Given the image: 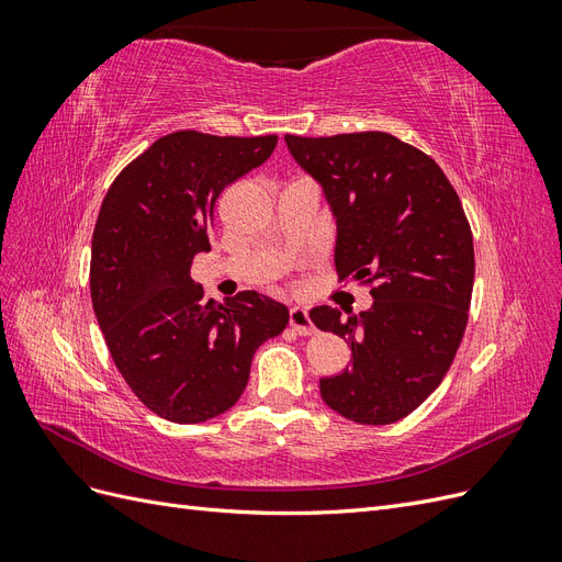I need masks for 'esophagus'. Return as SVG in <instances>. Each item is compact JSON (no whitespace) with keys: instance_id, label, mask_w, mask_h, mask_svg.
I'll list each match as a JSON object with an SVG mask.
<instances>
[{"instance_id":"34e87169","label":"esophagus","mask_w":562,"mask_h":562,"mask_svg":"<svg viewBox=\"0 0 562 562\" xmlns=\"http://www.w3.org/2000/svg\"><path fill=\"white\" fill-rule=\"evenodd\" d=\"M291 326L300 335H312L314 333V323L310 318V312L304 307H291Z\"/></svg>"}]
</instances>
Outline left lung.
<instances>
[{
    "label": "left lung",
    "instance_id": "left-lung-1",
    "mask_svg": "<svg viewBox=\"0 0 562 562\" xmlns=\"http://www.w3.org/2000/svg\"><path fill=\"white\" fill-rule=\"evenodd\" d=\"M285 145L333 211L339 277L372 283L375 300L361 314L310 312L353 356L321 378V398L356 424H394L443 382L464 337L475 262L462 201L431 157L382 131Z\"/></svg>",
    "mask_w": 562,
    "mask_h": 562
}]
</instances>
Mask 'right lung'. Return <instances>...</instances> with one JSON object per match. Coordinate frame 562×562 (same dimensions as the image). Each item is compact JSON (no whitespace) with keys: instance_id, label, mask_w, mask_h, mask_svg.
<instances>
[{"instance_id":"add662e5","label":"right lung","mask_w":562,"mask_h":562,"mask_svg":"<svg viewBox=\"0 0 562 562\" xmlns=\"http://www.w3.org/2000/svg\"><path fill=\"white\" fill-rule=\"evenodd\" d=\"M277 135L176 131L116 176L91 244V300L112 361L151 413L199 424L239 401L252 353L288 326V307L244 291L225 304L192 281L227 184L262 166Z\"/></svg>"}]
</instances>
